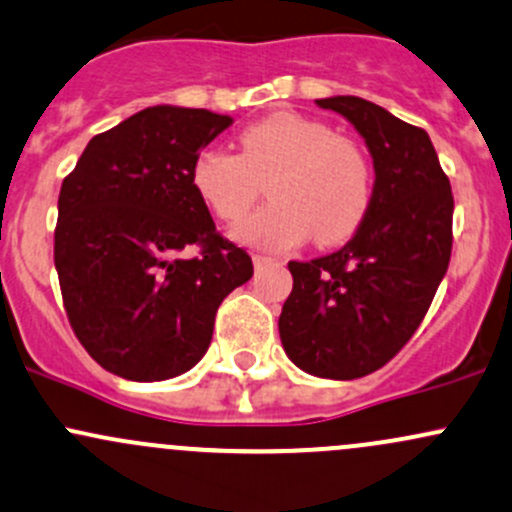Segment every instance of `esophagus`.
<instances>
[{
	"label": "esophagus",
	"instance_id": "1",
	"mask_svg": "<svg viewBox=\"0 0 512 512\" xmlns=\"http://www.w3.org/2000/svg\"><path fill=\"white\" fill-rule=\"evenodd\" d=\"M252 262H255V270H262L265 265H277L279 260H274V257H267V255H252Z\"/></svg>",
	"mask_w": 512,
	"mask_h": 512
}]
</instances>
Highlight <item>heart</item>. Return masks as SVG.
<instances>
[{"label":"heart","mask_w":512,"mask_h":512,"mask_svg":"<svg viewBox=\"0 0 512 512\" xmlns=\"http://www.w3.org/2000/svg\"><path fill=\"white\" fill-rule=\"evenodd\" d=\"M242 154L206 147L191 164V184L220 220H240L252 208L260 179L272 203L242 220L233 238L260 250H289L314 235L319 245L348 240L373 198L365 154L319 120L274 112L245 127Z\"/></svg>","instance_id":"obj_1"}]
</instances>
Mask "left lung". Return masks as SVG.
Segmentation results:
<instances>
[{"mask_svg":"<svg viewBox=\"0 0 512 512\" xmlns=\"http://www.w3.org/2000/svg\"><path fill=\"white\" fill-rule=\"evenodd\" d=\"M365 139L370 208L341 250L289 262L279 316L284 353L304 373L355 380L383 368L422 324L451 257L454 198L424 129L355 95L316 100Z\"/></svg>","mask_w":512,"mask_h":512,"instance_id":"left-lung-1","label":"left lung"}]
</instances>
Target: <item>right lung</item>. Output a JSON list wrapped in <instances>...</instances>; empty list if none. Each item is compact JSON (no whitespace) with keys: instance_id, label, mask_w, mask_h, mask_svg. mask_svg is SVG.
<instances>
[{"instance_id":"right-lung-1","label":"right lung","mask_w":512,"mask_h":512,"mask_svg":"<svg viewBox=\"0 0 512 512\" xmlns=\"http://www.w3.org/2000/svg\"><path fill=\"white\" fill-rule=\"evenodd\" d=\"M233 117L154 105L88 142L58 196V282L83 348L110 373L157 383L211 346L215 311L252 277L245 250L215 233L191 184L201 149ZM188 244L202 255L184 261Z\"/></svg>"}]
</instances>
